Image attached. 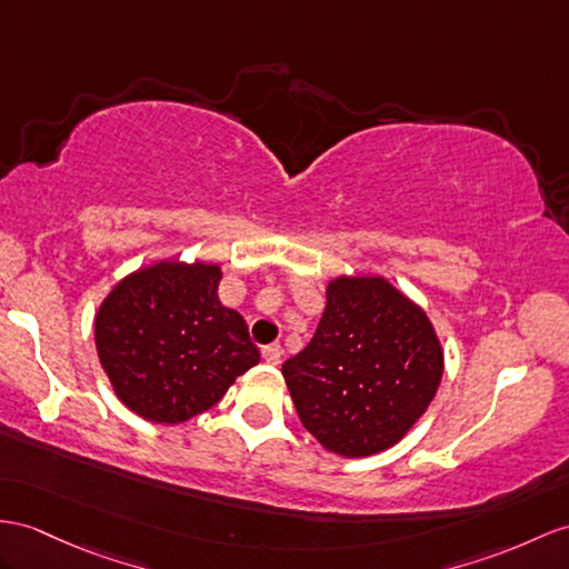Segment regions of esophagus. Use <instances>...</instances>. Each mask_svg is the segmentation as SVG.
<instances>
[{
    "label": "esophagus",
    "instance_id": "34e87169",
    "mask_svg": "<svg viewBox=\"0 0 569 569\" xmlns=\"http://www.w3.org/2000/svg\"><path fill=\"white\" fill-rule=\"evenodd\" d=\"M262 359H266L268 365H280L282 362V345H277V342L266 345V348H262Z\"/></svg>",
    "mask_w": 569,
    "mask_h": 569
}]
</instances>
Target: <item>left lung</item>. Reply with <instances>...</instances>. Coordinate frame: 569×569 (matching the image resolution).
<instances>
[{"label":"left lung","instance_id":"obj_1","mask_svg":"<svg viewBox=\"0 0 569 569\" xmlns=\"http://www.w3.org/2000/svg\"><path fill=\"white\" fill-rule=\"evenodd\" d=\"M311 342L282 365L301 425L328 451L393 447L432 403L445 371L435 328L381 277H338Z\"/></svg>","mask_w":569,"mask_h":569}]
</instances>
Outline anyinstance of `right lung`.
<instances>
[{"label":"right lung","mask_w":569,"mask_h":569,"mask_svg":"<svg viewBox=\"0 0 569 569\" xmlns=\"http://www.w3.org/2000/svg\"><path fill=\"white\" fill-rule=\"evenodd\" d=\"M219 280L217 266L159 262L101 303L96 350L118 398L144 420L196 418L260 362L241 313L221 307Z\"/></svg>","instance_id":"obj_1"}]
</instances>
